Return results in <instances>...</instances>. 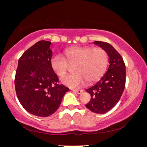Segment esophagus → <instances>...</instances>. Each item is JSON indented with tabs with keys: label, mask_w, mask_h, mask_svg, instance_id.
<instances>
[{
	"label": "esophagus",
	"mask_w": 147,
	"mask_h": 147,
	"mask_svg": "<svg viewBox=\"0 0 147 147\" xmlns=\"http://www.w3.org/2000/svg\"><path fill=\"white\" fill-rule=\"evenodd\" d=\"M72 91H73L74 92H76V93H77L78 94H81L82 92H83V90H72Z\"/></svg>",
	"instance_id": "obj_1"
}]
</instances>
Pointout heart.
Segmentation results:
<instances>
[{
    "label": "heart",
    "instance_id": "1",
    "mask_svg": "<svg viewBox=\"0 0 147 147\" xmlns=\"http://www.w3.org/2000/svg\"><path fill=\"white\" fill-rule=\"evenodd\" d=\"M66 59L56 55L51 57L50 64L52 69L60 78H63L74 65L75 73L64 78L62 82L71 88L79 87L85 83H94L100 80L107 69L108 54L103 48L91 47H72L64 52Z\"/></svg>",
    "mask_w": 147,
    "mask_h": 147
}]
</instances>
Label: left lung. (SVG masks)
<instances>
[{"label":"left lung","instance_id":"8db88e82","mask_svg":"<svg viewBox=\"0 0 147 147\" xmlns=\"http://www.w3.org/2000/svg\"><path fill=\"white\" fill-rule=\"evenodd\" d=\"M94 43L107 51L110 65L100 81L86 90L91 96L86 106L94 113L104 114L114 108L121 98L126 84V66L122 56L110 44L103 41Z\"/></svg>","mask_w":147,"mask_h":147}]
</instances>
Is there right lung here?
<instances>
[{
  "label": "right lung",
  "instance_id": "right-lung-1",
  "mask_svg": "<svg viewBox=\"0 0 147 147\" xmlns=\"http://www.w3.org/2000/svg\"><path fill=\"white\" fill-rule=\"evenodd\" d=\"M51 42L39 41L19 58L15 86L20 103L30 114L47 117L59 107L69 88L59 84L51 67Z\"/></svg>",
  "mask_w": 147,
  "mask_h": 147
}]
</instances>
